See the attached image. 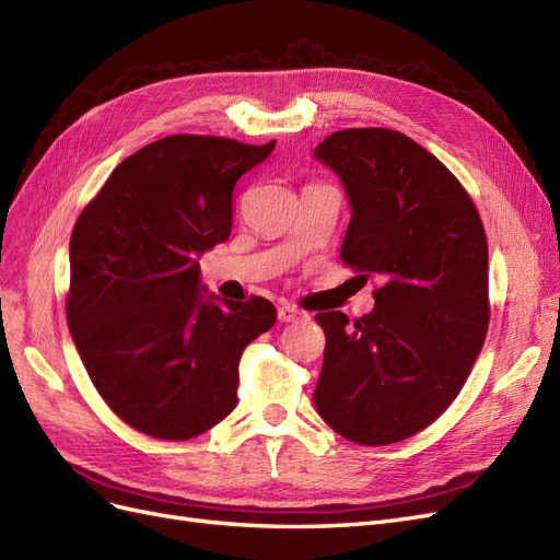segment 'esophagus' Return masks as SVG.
I'll use <instances>...</instances> for the list:
<instances>
[{
  "label": "esophagus",
  "mask_w": 560,
  "mask_h": 560,
  "mask_svg": "<svg viewBox=\"0 0 560 560\" xmlns=\"http://www.w3.org/2000/svg\"><path fill=\"white\" fill-rule=\"evenodd\" d=\"M304 316V312H300L298 306H291V304H281L279 306V320L281 323H295Z\"/></svg>",
  "instance_id": "1"
}]
</instances>
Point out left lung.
Here are the masks:
<instances>
[{"instance_id": "8db88e82", "label": "left lung", "mask_w": 560, "mask_h": 560, "mask_svg": "<svg viewBox=\"0 0 560 560\" xmlns=\"http://www.w3.org/2000/svg\"><path fill=\"white\" fill-rule=\"evenodd\" d=\"M316 158L353 209L341 260L376 279L374 310L326 332L314 405L337 435L384 446L417 435L456 400L491 320L489 246L479 211L442 162L402 132L351 128Z\"/></svg>"}]
</instances>
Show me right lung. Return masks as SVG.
Returning a JSON list of instances; mask_svg holds the SVG:
<instances>
[{"label":"right lung","instance_id":"add662e5","mask_svg":"<svg viewBox=\"0 0 560 560\" xmlns=\"http://www.w3.org/2000/svg\"><path fill=\"white\" fill-rule=\"evenodd\" d=\"M277 141L170 135L139 149L79 213L67 326L90 382L130 428L202 435L237 407L240 360L275 304L207 300L200 262L230 237L232 190Z\"/></svg>","mask_w":560,"mask_h":560}]
</instances>
